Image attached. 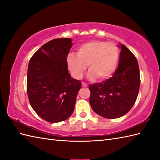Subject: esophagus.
<instances>
[{
	"instance_id": "obj_1",
	"label": "esophagus",
	"mask_w": 160,
	"mask_h": 160,
	"mask_svg": "<svg viewBox=\"0 0 160 160\" xmlns=\"http://www.w3.org/2000/svg\"><path fill=\"white\" fill-rule=\"evenodd\" d=\"M82 86L84 87H87V86H88V84H87V83H85V82H82Z\"/></svg>"
}]
</instances>
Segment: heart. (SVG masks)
<instances>
[{
    "instance_id": "b5f03b06",
    "label": "heart",
    "mask_w": 160,
    "mask_h": 160,
    "mask_svg": "<svg viewBox=\"0 0 160 160\" xmlns=\"http://www.w3.org/2000/svg\"><path fill=\"white\" fill-rule=\"evenodd\" d=\"M118 58L119 50L114 43L93 40L78 47L77 55L70 53L67 63L71 74L77 79L82 78L88 65L90 79L98 77L106 80L116 69Z\"/></svg>"
}]
</instances>
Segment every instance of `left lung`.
Listing matches in <instances>:
<instances>
[{
  "label": "left lung",
  "instance_id": "1",
  "mask_svg": "<svg viewBox=\"0 0 160 160\" xmlns=\"http://www.w3.org/2000/svg\"><path fill=\"white\" fill-rule=\"evenodd\" d=\"M113 76L102 82L89 85V102L95 113L108 119L123 116L131 110L138 96L140 85L138 60L124 45Z\"/></svg>",
  "mask_w": 160,
  "mask_h": 160
}]
</instances>
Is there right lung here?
Wrapping results in <instances>:
<instances>
[{"label": "right lung", "mask_w": 160, "mask_h": 160, "mask_svg": "<svg viewBox=\"0 0 160 160\" xmlns=\"http://www.w3.org/2000/svg\"><path fill=\"white\" fill-rule=\"evenodd\" d=\"M71 38H56L33 54L28 70V95L33 109L47 122L57 123L72 115L81 88L68 71Z\"/></svg>", "instance_id": "right-lung-1"}]
</instances>
